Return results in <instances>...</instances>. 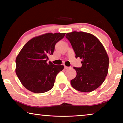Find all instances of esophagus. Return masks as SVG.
I'll list each match as a JSON object with an SVG mask.
<instances>
[{
  "label": "esophagus",
  "instance_id": "34e87169",
  "mask_svg": "<svg viewBox=\"0 0 123 123\" xmlns=\"http://www.w3.org/2000/svg\"><path fill=\"white\" fill-rule=\"evenodd\" d=\"M64 68L65 69H70V67H68V66H64Z\"/></svg>",
  "mask_w": 123,
  "mask_h": 123
}]
</instances>
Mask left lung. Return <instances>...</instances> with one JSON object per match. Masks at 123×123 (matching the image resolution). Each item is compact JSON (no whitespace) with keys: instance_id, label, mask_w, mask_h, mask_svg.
<instances>
[{"instance_id":"1","label":"left lung","mask_w":123,"mask_h":123,"mask_svg":"<svg viewBox=\"0 0 123 123\" xmlns=\"http://www.w3.org/2000/svg\"><path fill=\"white\" fill-rule=\"evenodd\" d=\"M66 37L75 53L82 59L81 68L74 69L77 76L71 80L73 87L84 92H91L105 81L108 73L109 58L105 48L95 36L83 32L68 33Z\"/></svg>"}]
</instances>
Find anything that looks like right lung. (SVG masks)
<instances>
[{"label":"right lung","mask_w":123,"mask_h":123,"mask_svg":"<svg viewBox=\"0 0 123 123\" xmlns=\"http://www.w3.org/2000/svg\"><path fill=\"white\" fill-rule=\"evenodd\" d=\"M66 33H48L32 38L16 58V73L22 85L32 92H47L54 86L57 74L64 68L49 61L55 44Z\"/></svg>","instance_id":"obj_1"}]
</instances>
